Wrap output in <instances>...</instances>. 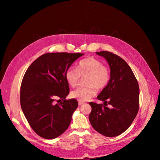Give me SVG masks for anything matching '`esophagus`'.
I'll return each mask as SVG.
<instances>
[{"mask_svg":"<svg viewBox=\"0 0 160 160\" xmlns=\"http://www.w3.org/2000/svg\"><path fill=\"white\" fill-rule=\"evenodd\" d=\"M84 104V102H81V101H79L78 102V105L79 106H81V105H82V104Z\"/></svg>","mask_w":160,"mask_h":160,"instance_id":"obj_1","label":"esophagus"}]
</instances>
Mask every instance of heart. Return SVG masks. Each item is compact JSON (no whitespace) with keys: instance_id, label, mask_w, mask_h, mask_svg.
<instances>
[{"instance_id":"obj_1","label":"heart","mask_w":160,"mask_h":160,"mask_svg":"<svg viewBox=\"0 0 160 160\" xmlns=\"http://www.w3.org/2000/svg\"><path fill=\"white\" fill-rule=\"evenodd\" d=\"M86 77L85 87H79L72 91L70 96L79 101H87L96 94V89L102 90L106 88L109 81V72L108 68L100 61L88 58L81 60L77 64V69L68 68L65 73L67 83L72 87L78 84L80 77Z\"/></svg>"}]
</instances>
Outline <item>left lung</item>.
I'll return each instance as SVG.
<instances>
[{
	"label": "left lung",
	"instance_id": "left-lung-1",
	"mask_svg": "<svg viewBox=\"0 0 160 160\" xmlns=\"http://www.w3.org/2000/svg\"><path fill=\"white\" fill-rule=\"evenodd\" d=\"M110 67V79L97 98L104 104L90 102L89 121L101 134L112 138L128 128L139 108V87L132 69L120 56L108 51L96 52ZM109 104L111 107L106 106Z\"/></svg>",
	"mask_w": 160,
	"mask_h": 160
}]
</instances>
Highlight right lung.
<instances>
[{"label":"right lung","mask_w":160,"mask_h":160,"mask_svg":"<svg viewBox=\"0 0 160 160\" xmlns=\"http://www.w3.org/2000/svg\"><path fill=\"white\" fill-rule=\"evenodd\" d=\"M83 54H44L34 61L22 78L20 103L22 112L35 132L42 138H58L69 127L78 107L75 99L66 100L69 85L66 71ZM62 101L59 104L55 100Z\"/></svg>","instance_id":"right-lung-1"}]
</instances>
